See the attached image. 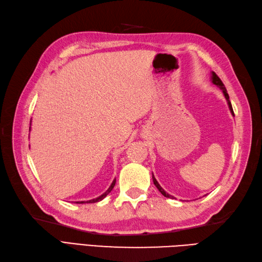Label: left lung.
Masks as SVG:
<instances>
[{"instance_id": "left-lung-1", "label": "left lung", "mask_w": 262, "mask_h": 262, "mask_svg": "<svg viewBox=\"0 0 262 262\" xmlns=\"http://www.w3.org/2000/svg\"><path fill=\"white\" fill-rule=\"evenodd\" d=\"M211 79H212V82H213L215 86H217L219 88H220L221 90H222V93H223V95H224V97H226V99H227V101H228V105H229V108H230V112H231V114L233 115L234 116V113H233V109H232V105H231V102H230V99H229V95H228V91H227V89H226V87H224V84H223V82L221 81V79L219 78L216 75H215V72H212V77H211ZM151 178H153V182H154V184H155V186L159 188V191L163 194L165 198H169V199H173V196L172 195H169L168 193H166L165 191L163 190V187L159 184V182L156 181V179H155V176L154 175H151Z\"/></svg>"}]
</instances>
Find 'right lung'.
Listing matches in <instances>:
<instances>
[{"instance_id": "right-lung-1", "label": "right lung", "mask_w": 262, "mask_h": 262, "mask_svg": "<svg viewBox=\"0 0 262 262\" xmlns=\"http://www.w3.org/2000/svg\"><path fill=\"white\" fill-rule=\"evenodd\" d=\"M115 183H116V179H115L114 181H113V183L111 184V186L108 187V190L105 192V193H102L100 196H98V198H96V199H93V200H89V201H77V202H75V203H78V204H83V203H96V202H99V201H101L103 198H106L109 193L112 192V190L114 188V186H115Z\"/></svg>"}]
</instances>
